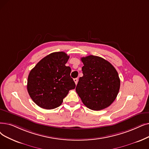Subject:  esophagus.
Instances as JSON below:
<instances>
[{
    "mask_svg": "<svg viewBox=\"0 0 149 149\" xmlns=\"http://www.w3.org/2000/svg\"><path fill=\"white\" fill-rule=\"evenodd\" d=\"M74 82H75V85H77V83H78V79H77V78L74 79Z\"/></svg>",
    "mask_w": 149,
    "mask_h": 149,
    "instance_id": "obj_1",
    "label": "esophagus"
}]
</instances>
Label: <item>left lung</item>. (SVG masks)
<instances>
[{
	"label": "left lung",
	"mask_w": 149,
	"mask_h": 149,
	"mask_svg": "<svg viewBox=\"0 0 149 149\" xmlns=\"http://www.w3.org/2000/svg\"><path fill=\"white\" fill-rule=\"evenodd\" d=\"M83 77L75 90L83 104L94 111L108 107L114 101L120 89L118 73L112 64L97 56L81 58Z\"/></svg>",
	"instance_id": "left-lung-1"
}]
</instances>
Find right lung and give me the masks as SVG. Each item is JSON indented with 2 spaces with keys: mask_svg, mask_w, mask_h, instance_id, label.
I'll list each match as a JSON object with an SVG mask.
<instances>
[{
  "mask_svg": "<svg viewBox=\"0 0 149 149\" xmlns=\"http://www.w3.org/2000/svg\"><path fill=\"white\" fill-rule=\"evenodd\" d=\"M69 58L65 52L52 53L39 61L28 77L27 91L40 107L51 109L61 105L70 89L75 88L71 69L65 64Z\"/></svg>",
  "mask_w": 149,
  "mask_h": 149,
  "instance_id": "obj_1",
  "label": "right lung"
}]
</instances>
